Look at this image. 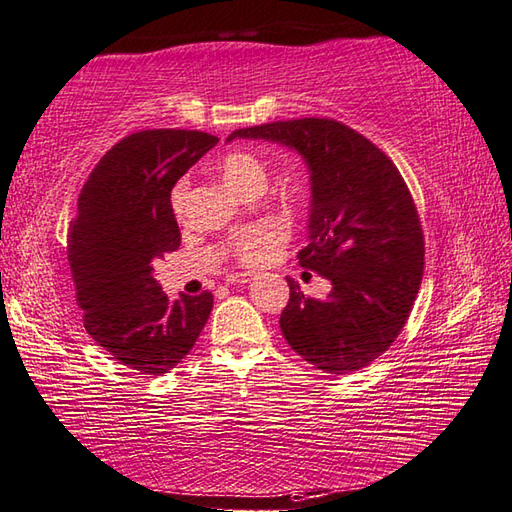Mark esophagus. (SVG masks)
I'll return each instance as SVG.
<instances>
[{
  "instance_id": "34e87169",
  "label": "esophagus",
  "mask_w": 512,
  "mask_h": 512,
  "mask_svg": "<svg viewBox=\"0 0 512 512\" xmlns=\"http://www.w3.org/2000/svg\"><path fill=\"white\" fill-rule=\"evenodd\" d=\"M253 279V273H230L226 277V284L230 286H239V284H248Z\"/></svg>"
}]
</instances>
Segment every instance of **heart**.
I'll list each match as a JSON object with an SVG mask.
<instances>
[{
  "label": "heart",
  "mask_w": 512,
  "mask_h": 512,
  "mask_svg": "<svg viewBox=\"0 0 512 512\" xmlns=\"http://www.w3.org/2000/svg\"><path fill=\"white\" fill-rule=\"evenodd\" d=\"M219 175H222L224 184L233 190V193L242 195L248 188L262 186L266 182V168L253 153L246 150H237L224 157L222 166H219ZM170 204H173V213L177 217L184 215L186 210V186L177 184L170 193ZM277 242V228L270 224H257L242 230L233 242V255L244 264H259L266 257V250Z\"/></svg>",
  "instance_id": "obj_1"
}]
</instances>
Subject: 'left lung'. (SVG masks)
Returning a JSON list of instances; mask_svg holds the SVG:
<instances>
[{"label": "left lung", "instance_id": "1", "mask_svg": "<svg viewBox=\"0 0 512 512\" xmlns=\"http://www.w3.org/2000/svg\"><path fill=\"white\" fill-rule=\"evenodd\" d=\"M297 150L310 173L308 242L299 266L326 277V299L288 279L279 317L288 346L324 373L346 375L386 353L402 333L424 275V233L397 166L357 130L304 117L239 128Z\"/></svg>", "mask_w": 512, "mask_h": 512}]
</instances>
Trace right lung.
<instances>
[{
    "mask_svg": "<svg viewBox=\"0 0 512 512\" xmlns=\"http://www.w3.org/2000/svg\"><path fill=\"white\" fill-rule=\"evenodd\" d=\"M219 139L199 130L133 133L99 159L70 222L68 262L86 333L139 375H164L195 346L213 295H168L155 259L182 244L170 190Z\"/></svg>",
    "mask_w": 512,
    "mask_h": 512,
    "instance_id": "obj_1",
    "label": "right lung"
}]
</instances>
